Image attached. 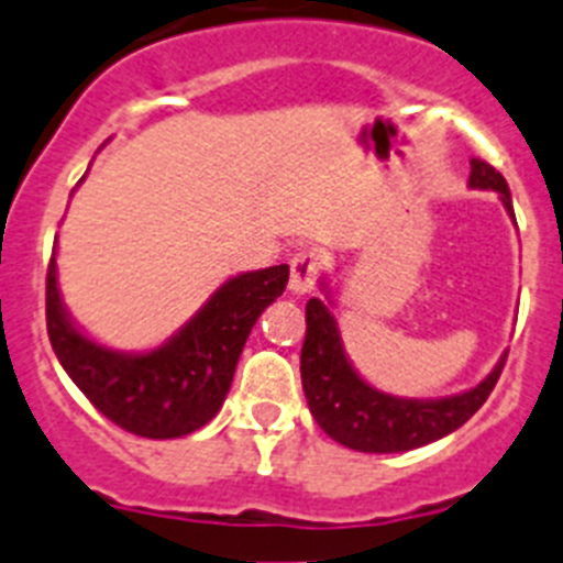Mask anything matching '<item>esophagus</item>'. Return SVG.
I'll list each match as a JSON object with an SVG mask.
<instances>
[{
    "label": "esophagus",
    "mask_w": 563,
    "mask_h": 563,
    "mask_svg": "<svg viewBox=\"0 0 563 563\" xmlns=\"http://www.w3.org/2000/svg\"><path fill=\"white\" fill-rule=\"evenodd\" d=\"M320 254L314 249H300L291 257V275H288V288L295 295H309L320 280Z\"/></svg>",
    "instance_id": "1"
}]
</instances>
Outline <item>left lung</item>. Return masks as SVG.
I'll return each mask as SVG.
<instances>
[{
    "mask_svg": "<svg viewBox=\"0 0 563 563\" xmlns=\"http://www.w3.org/2000/svg\"><path fill=\"white\" fill-rule=\"evenodd\" d=\"M471 187L493 189L501 195L507 212L512 200L507 180L487 161H471ZM505 360L476 388L444 399H399L371 388L351 368L342 351L334 314L320 297L306 302V340L300 351L302 390L309 399L311 417L334 442L363 453H402L448 437L487 402L496 388Z\"/></svg>",
    "mask_w": 563,
    "mask_h": 563,
    "instance_id": "8db88e82",
    "label": "left lung"
}]
</instances>
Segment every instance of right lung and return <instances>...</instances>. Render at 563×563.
Masks as SVG:
<instances>
[{
  "label": "right lung",
  "mask_w": 563,
  "mask_h": 563,
  "mask_svg": "<svg viewBox=\"0 0 563 563\" xmlns=\"http://www.w3.org/2000/svg\"><path fill=\"white\" fill-rule=\"evenodd\" d=\"M286 283V263L232 277L161 349L121 354L73 325L51 257L47 336L67 376L110 422L146 439L187 437L221 410L249 331Z\"/></svg>",
  "instance_id": "obj_1"
}]
</instances>
